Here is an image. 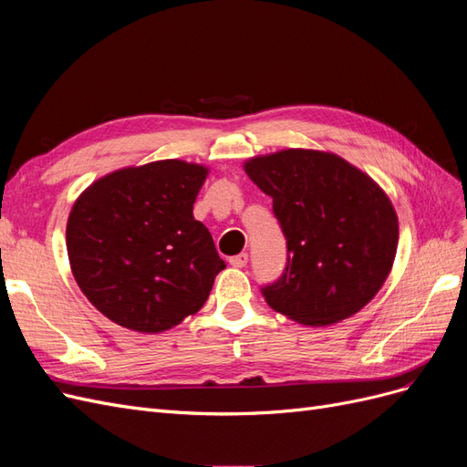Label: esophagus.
<instances>
[{"mask_svg": "<svg viewBox=\"0 0 467 467\" xmlns=\"http://www.w3.org/2000/svg\"><path fill=\"white\" fill-rule=\"evenodd\" d=\"M247 261H249L247 253H239V255H235V257L230 259V265L235 266V268H244V266L247 265Z\"/></svg>", "mask_w": 467, "mask_h": 467, "instance_id": "34e87169", "label": "esophagus"}]
</instances>
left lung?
Instances as JSON below:
<instances>
[{"instance_id": "obj_1", "label": "left lung", "mask_w": 467, "mask_h": 467, "mask_svg": "<svg viewBox=\"0 0 467 467\" xmlns=\"http://www.w3.org/2000/svg\"><path fill=\"white\" fill-rule=\"evenodd\" d=\"M273 199L286 266L261 286L275 312L304 325L355 316L384 285L398 251V216L376 182L335 153L285 150L245 163Z\"/></svg>"}]
</instances>
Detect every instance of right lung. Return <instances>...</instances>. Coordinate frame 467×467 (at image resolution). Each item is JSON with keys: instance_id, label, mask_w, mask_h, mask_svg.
Instances as JSON below:
<instances>
[{"instance_id": "obj_1", "label": "right lung", "mask_w": 467, "mask_h": 467, "mask_svg": "<svg viewBox=\"0 0 467 467\" xmlns=\"http://www.w3.org/2000/svg\"><path fill=\"white\" fill-rule=\"evenodd\" d=\"M206 169L179 160L95 181L67 218L72 273L88 300L126 329L160 333L199 312L225 268L192 216Z\"/></svg>"}]
</instances>
